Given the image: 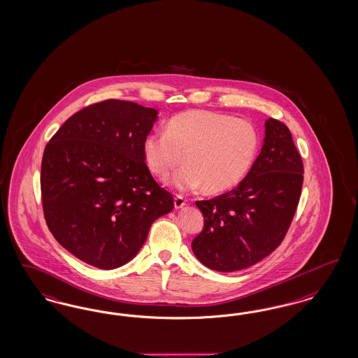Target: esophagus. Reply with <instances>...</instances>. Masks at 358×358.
<instances>
[{
    "label": "esophagus",
    "instance_id": "34e87169",
    "mask_svg": "<svg viewBox=\"0 0 358 358\" xmlns=\"http://www.w3.org/2000/svg\"><path fill=\"white\" fill-rule=\"evenodd\" d=\"M185 205V197H182V196H178V194L174 197V208H176V209H181V208H184Z\"/></svg>",
    "mask_w": 358,
    "mask_h": 358
}]
</instances>
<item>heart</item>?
<instances>
[{
	"label": "heart",
	"mask_w": 358,
	"mask_h": 358,
	"mask_svg": "<svg viewBox=\"0 0 358 358\" xmlns=\"http://www.w3.org/2000/svg\"><path fill=\"white\" fill-rule=\"evenodd\" d=\"M254 124L233 115L189 111L172 117L166 131L150 132L143 152L150 172L165 177L180 164L171 184L181 192L205 187L220 193L238 185L250 172L259 150Z\"/></svg>",
	"instance_id": "heart-1"
}]
</instances>
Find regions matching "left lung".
Returning a JSON list of instances; mask_svg holds the SVG:
<instances>
[{
  "label": "left lung",
  "mask_w": 358,
  "mask_h": 358,
  "mask_svg": "<svg viewBox=\"0 0 358 358\" xmlns=\"http://www.w3.org/2000/svg\"><path fill=\"white\" fill-rule=\"evenodd\" d=\"M259 156L233 190L197 201L205 224L193 239L197 259L233 272L257 264L283 242L294 220L304 166L285 124L268 119Z\"/></svg>",
  "instance_id": "left-lung-1"
}]
</instances>
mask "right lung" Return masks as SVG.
Here are the masks:
<instances>
[{
    "mask_svg": "<svg viewBox=\"0 0 358 358\" xmlns=\"http://www.w3.org/2000/svg\"><path fill=\"white\" fill-rule=\"evenodd\" d=\"M157 111L110 99L69 117L50 138L41 165L45 220L78 259L113 270L135 258L173 196L145 164L144 138Z\"/></svg>",
    "mask_w": 358,
    "mask_h": 358,
    "instance_id": "1",
    "label": "right lung"
}]
</instances>
